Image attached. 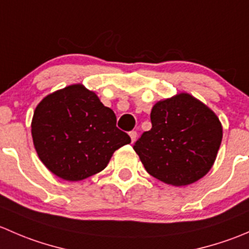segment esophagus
Here are the masks:
<instances>
[{
    "label": "esophagus",
    "mask_w": 249,
    "mask_h": 249,
    "mask_svg": "<svg viewBox=\"0 0 249 249\" xmlns=\"http://www.w3.org/2000/svg\"><path fill=\"white\" fill-rule=\"evenodd\" d=\"M129 135H130V137H131L132 143H134L135 141H136V139H137V132L136 131H130Z\"/></svg>",
    "instance_id": "esophagus-1"
}]
</instances>
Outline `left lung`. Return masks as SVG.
I'll use <instances>...</instances> for the list:
<instances>
[{
    "instance_id": "1",
    "label": "left lung",
    "mask_w": 249,
    "mask_h": 249,
    "mask_svg": "<svg viewBox=\"0 0 249 249\" xmlns=\"http://www.w3.org/2000/svg\"><path fill=\"white\" fill-rule=\"evenodd\" d=\"M152 129L135 143L143 166L166 184L182 187L202 178L213 166L223 139L219 118L188 92L158 101Z\"/></svg>"
}]
</instances>
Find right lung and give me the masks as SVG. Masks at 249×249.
<instances>
[{"mask_svg":"<svg viewBox=\"0 0 249 249\" xmlns=\"http://www.w3.org/2000/svg\"><path fill=\"white\" fill-rule=\"evenodd\" d=\"M114 112L83 84L47 95L34 112L31 134L44 166L70 182L101 172L131 139L115 126Z\"/></svg>","mask_w":249,"mask_h":249,"instance_id":"add662e5","label":"right lung"}]
</instances>
